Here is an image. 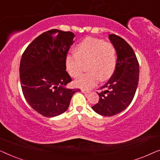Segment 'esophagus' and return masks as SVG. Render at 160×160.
Listing matches in <instances>:
<instances>
[{
    "label": "esophagus",
    "mask_w": 160,
    "mask_h": 160,
    "mask_svg": "<svg viewBox=\"0 0 160 160\" xmlns=\"http://www.w3.org/2000/svg\"><path fill=\"white\" fill-rule=\"evenodd\" d=\"M82 92L83 93H84V94H87V93H89V91H87V90H85V89H82Z\"/></svg>",
    "instance_id": "obj_1"
}]
</instances>
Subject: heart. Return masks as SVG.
Instances as JSON below:
<instances>
[{
  "mask_svg": "<svg viewBox=\"0 0 160 160\" xmlns=\"http://www.w3.org/2000/svg\"><path fill=\"white\" fill-rule=\"evenodd\" d=\"M87 73L75 81L76 87L90 89L101 78H111L117 67V52L112 43L102 39L88 37L77 43L75 53L71 52L65 57V66L72 77H77L82 71V62H87Z\"/></svg>",
  "mask_w": 160,
  "mask_h": 160,
  "instance_id": "heart-1",
  "label": "heart"
}]
</instances>
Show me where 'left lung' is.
I'll return each mask as SVG.
<instances>
[{"instance_id": "left-lung-1", "label": "left lung", "mask_w": 160, "mask_h": 160, "mask_svg": "<svg viewBox=\"0 0 160 160\" xmlns=\"http://www.w3.org/2000/svg\"><path fill=\"white\" fill-rule=\"evenodd\" d=\"M108 38L114 46L117 55L114 73L98 93L99 101L92 107L98 114L111 117L126 109L131 103L139 80V64L132 48L121 37L110 34Z\"/></svg>"}]
</instances>
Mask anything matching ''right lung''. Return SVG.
<instances>
[{
  "label": "right lung",
  "mask_w": 160,
  "mask_h": 160,
  "mask_svg": "<svg viewBox=\"0 0 160 160\" xmlns=\"http://www.w3.org/2000/svg\"><path fill=\"white\" fill-rule=\"evenodd\" d=\"M74 36L70 31L50 30L35 38L22 56L19 77L24 97L44 117L62 114L73 95L81 91L66 87L72 80L66 71L65 57Z\"/></svg>",
  "instance_id": "add662e5"
}]
</instances>
